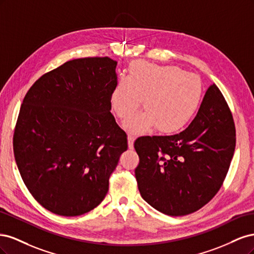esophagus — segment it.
Masks as SVG:
<instances>
[{
	"label": "esophagus",
	"mask_w": 254,
	"mask_h": 254,
	"mask_svg": "<svg viewBox=\"0 0 254 254\" xmlns=\"http://www.w3.org/2000/svg\"><path fill=\"white\" fill-rule=\"evenodd\" d=\"M135 140V137L133 135H128V147L129 149H132L133 148V142Z\"/></svg>",
	"instance_id": "esophagus-1"
}]
</instances>
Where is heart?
Returning a JSON list of instances; mask_svg holds the SVG:
<instances>
[{"label": "heart", "instance_id": "b5f03b06", "mask_svg": "<svg viewBox=\"0 0 254 254\" xmlns=\"http://www.w3.org/2000/svg\"><path fill=\"white\" fill-rule=\"evenodd\" d=\"M203 97V86L197 75L174 65H158L134 61L127 77L115 84L110 105L121 120L128 119L140 108L146 111L125 122L131 134H144L158 127L161 132L174 133L194 118Z\"/></svg>", "mask_w": 254, "mask_h": 254}]
</instances>
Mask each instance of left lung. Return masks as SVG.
<instances>
[{
  "instance_id": "8db88e82",
  "label": "left lung",
  "mask_w": 254,
  "mask_h": 254,
  "mask_svg": "<svg viewBox=\"0 0 254 254\" xmlns=\"http://www.w3.org/2000/svg\"><path fill=\"white\" fill-rule=\"evenodd\" d=\"M235 143L232 112L213 83L186 130L135 140L140 162L134 173L142 198L171 216L201 209L224 183Z\"/></svg>"
}]
</instances>
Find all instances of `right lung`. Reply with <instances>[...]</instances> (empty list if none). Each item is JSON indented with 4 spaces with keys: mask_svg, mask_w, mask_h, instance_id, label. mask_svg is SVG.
Masks as SVG:
<instances>
[{
    "mask_svg": "<svg viewBox=\"0 0 254 254\" xmlns=\"http://www.w3.org/2000/svg\"><path fill=\"white\" fill-rule=\"evenodd\" d=\"M118 63L66 61L42 75L23 99L13 155L29 193L45 209L78 216L101 203L127 134L111 114Z\"/></svg>",
    "mask_w": 254,
    "mask_h": 254,
    "instance_id": "right-lung-1",
    "label": "right lung"
}]
</instances>
